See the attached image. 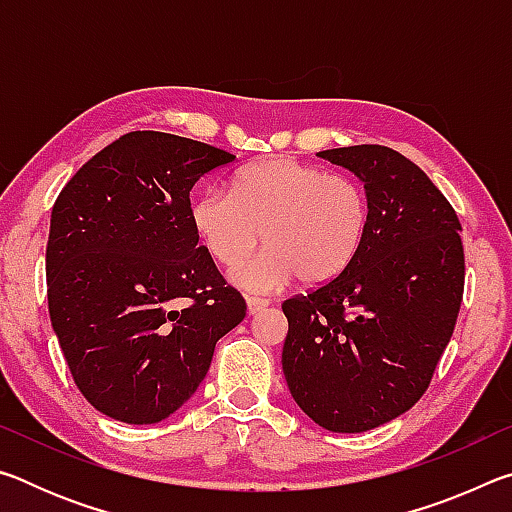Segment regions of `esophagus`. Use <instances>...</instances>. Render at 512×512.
Returning a JSON list of instances; mask_svg holds the SVG:
<instances>
[{
	"instance_id": "34e87169",
	"label": "esophagus",
	"mask_w": 512,
	"mask_h": 512,
	"mask_svg": "<svg viewBox=\"0 0 512 512\" xmlns=\"http://www.w3.org/2000/svg\"><path fill=\"white\" fill-rule=\"evenodd\" d=\"M246 305H248V314L250 316H257L259 311H264L268 307V300H264V298H248Z\"/></svg>"
}]
</instances>
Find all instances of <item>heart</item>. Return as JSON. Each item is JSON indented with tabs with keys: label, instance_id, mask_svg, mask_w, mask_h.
Masks as SVG:
<instances>
[{
	"label": "heart",
	"instance_id": "obj_1",
	"mask_svg": "<svg viewBox=\"0 0 512 512\" xmlns=\"http://www.w3.org/2000/svg\"><path fill=\"white\" fill-rule=\"evenodd\" d=\"M196 237L221 266H239L264 232L266 253L232 273L241 289L268 293L298 280L320 287L352 266L366 241L370 201L357 178L291 158L235 173L230 194H198L189 205Z\"/></svg>",
	"mask_w": 512,
	"mask_h": 512
}]
</instances>
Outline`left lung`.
<instances>
[{
	"mask_svg": "<svg viewBox=\"0 0 512 512\" xmlns=\"http://www.w3.org/2000/svg\"><path fill=\"white\" fill-rule=\"evenodd\" d=\"M318 155L361 178L370 225L348 271L282 302V370L316 424L361 433L409 411L431 384L463 302L461 221L427 173L388 146Z\"/></svg>",
	"mask_w": 512,
	"mask_h": 512,
	"instance_id": "obj_1",
	"label": "left lung"
}]
</instances>
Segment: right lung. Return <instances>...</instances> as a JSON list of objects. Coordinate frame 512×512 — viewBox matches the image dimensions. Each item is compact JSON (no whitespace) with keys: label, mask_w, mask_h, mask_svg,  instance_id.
Wrapping results in <instances>:
<instances>
[{"label":"right lung","mask_w":512,"mask_h":512,"mask_svg":"<svg viewBox=\"0 0 512 512\" xmlns=\"http://www.w3.org/2000/svg\"><path fill=\"white\" fill-rule=\"evenodd\" d=\"M235 155L133 131L74 173L51 210V327L85 400L112 420L153 424L180 409L214 345L246 316L198 246L189 192Z\"/></svg>","instance_id":"1"}]
</instances>
